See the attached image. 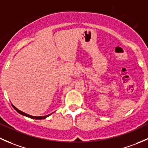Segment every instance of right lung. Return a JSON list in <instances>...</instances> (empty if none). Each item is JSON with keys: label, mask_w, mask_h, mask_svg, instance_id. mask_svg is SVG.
Here are the masks:
<instances>
[{"label": "right lung", "mask_w": 148, "mask_h": 148, "mask_svg": "<svg viewBox=\"0 0 148 148\" xmlns=\"http://www.w3.org/2000/svg\"><path fill=\"white\" fill-rule=\"evenodd\" d=\"M12 106H13V108H14V109L16 110V111H17V112H18V113L21 114V115H24V116L28 117V118H33V119H36V120H41V119H45V118H47V117H48V116H49V115H45V116H38V117H36V116H32V115H28V114H26V113H25V112H22V111L19 110H18V108H16V107H15V106H13V105H12Z\"/></svg>", "instance_id": "right-lung-1"}]
</instances>
